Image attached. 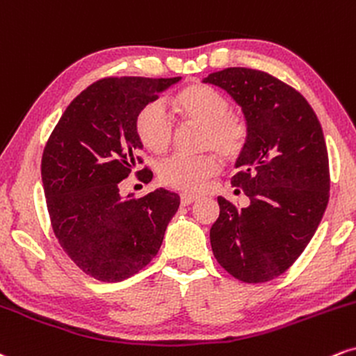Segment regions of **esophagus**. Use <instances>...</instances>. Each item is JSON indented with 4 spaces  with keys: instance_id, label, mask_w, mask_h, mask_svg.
Instances as JSON below:
<instances>
[{
    "instance_id": "34e87169",
    "label": "esophagus",
    "mask_w": 356,
    "mask_h": 356,
    "mask_svg": "<svg viewBox=\"0 0 356 356\" xmlns=\"http://www.w3.org/2000/svg\"><path fill=\"white\" fill-rule=\"evenodd\" d=\"M179 200H181L183 207H188V204L195 203L196 200H198V196H193V195H181V196H179Z\"/></svg>"
}]
</instances>
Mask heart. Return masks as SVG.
I'll return each instance as SVG.
<instances>
[{
	"label": "heart",
	"mask_w": 356,
	"mask_h": 356,
	"mask_svg": "<svg viewBox=\"0 0 356 356\" xmlns=\"http://www.w3.org/2000/svg\"><path fill=\"white\" fill-rule=\"evenodd\" d=\"M173 108L183 120L202 124L203 149H215L225 160H235L243 152L248 124L243 116L232 113V102L218 90L195 83L175 96ZM136 133L149 152L163 153L173 141V120L161 103L152 102L138 113ZM218 170L220 161L213 153L200 156L173 154L158 165V177L163 185L195 193Z\"/></svg>",
	"instance_id": "1"
}]
</instances>
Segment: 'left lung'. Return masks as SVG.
<instances>
[{"label": "left lung", "mask_w": 356, "mask_h": 356, "mask_svg": "<svg viewBox=\"0 0 356 356\" xmlns=\"http://www.w3.org/2000/svg\"><path fill=\"white\" fill-rule=\"evenodd\" d=\"M203 83L223 88L248 124L232 185L250 204L238 208L218 196L220 216L210 229L213 254L240 282H270L303 253L327 210L323 129L307 99L265 71L227 68Z\"/></svg>", "instance_id": "obj_1"}]
</instances>
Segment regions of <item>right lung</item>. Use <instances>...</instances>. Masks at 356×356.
<instances>
[{"label":"right lung","mask_w":356,"mask_h":356,"mask_svg":"<svg viewBox=\"0 0 356 356\" xmlns=\"http://www.w3.org/2000/svg\"><path fill=\"white\" fill-rule=\"evenodd\" d=\"M179 79H99L70 103L44 146L41 179L54 236L91 278L115 283L145 268L178 210L177 193L160 188L123 198L120 183L143 163L138 113ZM136 177L148 183L153 173Z\"/></svg>","instance_id":"obj_1"}]
</instances>
